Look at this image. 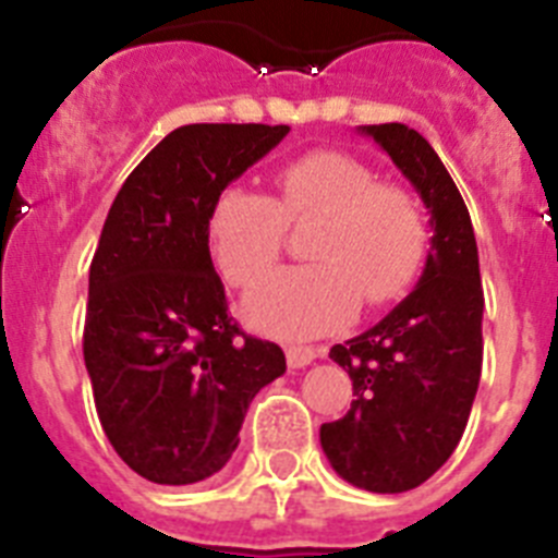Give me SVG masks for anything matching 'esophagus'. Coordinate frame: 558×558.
Masks as SVG:
<instances>
[{
  "label": "esophagus",
  "instance_id": "obj_1",
  "mask_svg": "<svg viewBox=\"0 0 558 558\" xmlns=\"http://www.w3.org/2000/svg\"><path fill=\"white\" fill-rule=\"evenodd\" d=\"M284 354H288V366L290 368H304L310 366L318 354H322V349H313V347H288L284 349Z\"/></svg>",
  "mask_w": 558,
  "mask_h": 558
}]
</instances>
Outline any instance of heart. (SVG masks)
<instances>
[{"label": "heart", "instance_id": "b5f03b06", "mask_svg": "<svg viewBox=\"0 0 558 558\" xmlns=\"http://www.w3.org/2000/svg\"><path fill=\"white\" fill-rule=\"evenodd\" d=\"M276 198L226 186L209 211V251L234 288H254L282 256L288 223L322 218L310 240L313 265L274 274L245 302L259 332L315 338L343 327L357 304L379 307L405 293L427 248V226L402 186L377 184L363 161L313 150L279 167Z\"/></svg>", "mask_w": 558, "mask_h": 558}]
</instances>
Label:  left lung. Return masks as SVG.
Instances as JSON below:
<instances>
[{"instance_id": "1", "label": "left lung", "mask_w": 558, "mask_h": 558, "mask_svg": "<svg viewBox=\"0 0 558 558\" xmlns=\"http://www.w3.org/2000/svg\"><path fill=\"white\" fill-rule=\"evenodd\" d=\"M430 211V254L416 288L329 357L352 377V408L322 425L332 470L357 489H416L452 456L483 366V288L475 231L430 142L402 122L363 125Z\"/></svg>"}]
</instances>
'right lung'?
Wrapping results in <instances>:
<instances>
[{"label": "right lung", "mask_w": 558, "mask_h": 558, "mask_svg": "<svg viewBox=\"0 0 558 558\" xmlns=\"http://www.w3.org/2000/svg\"><path fill=\"white\" fill-rule=\"evenodd\" d=\"M288 125H184L117 192L88 268L83 360L100 425L136 475L186 486L220 472L251 399L288 363L245 335L209 254L215 198Z\"/></svg>", "instance_id": "obj_1"}]
</instances>
